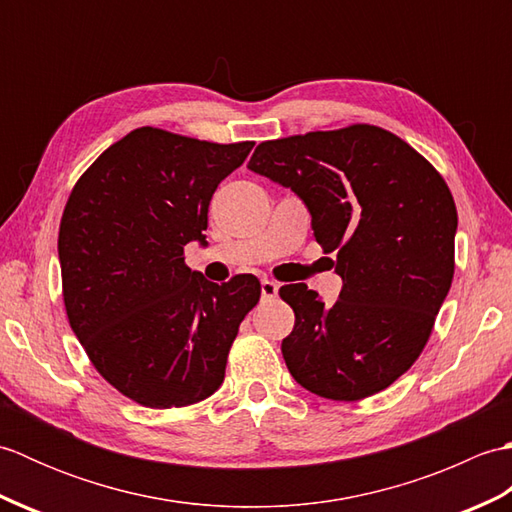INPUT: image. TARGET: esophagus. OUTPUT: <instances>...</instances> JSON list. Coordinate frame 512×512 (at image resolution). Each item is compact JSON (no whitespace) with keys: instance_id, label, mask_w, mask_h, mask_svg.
<instances>
[{"instance_id":"1","label":"esophagus","mask_w":512,"mask_h":512,"mask_svg":"<svg viewBox=\"0 0 512 512\" xmlns=\"http://www.w3.org/2000/svg\"><path fill=\"white\" fill-rule=\"evenodd\" d=\"M277 292H279V284L277 281H273V279H262V295H264V299H273V297H277Z\"/></svg>"}]
</instances>
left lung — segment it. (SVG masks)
I'll return each instance as SVG.
<instances>
[{
	"instance_id": "1",
	"label": "left lung",
	"mask_w": 512,
	"mask_h": 512,
	"mask_svg": "<svg viewBox=\"0 0 512 512\" xmlns=\"http://www.w3.org/2000/svg\"><path fill=\"white\" fill-rule=\"evenodd\" d=\"M248 169L306 202L343 279L334 306L306 284L279 288L295 310L281 341L292 378L345 402L387 389L422 354L451 288L458 211L447 182L405 140L367 123L264 140Z\"/></svg>"
}]
</instances>
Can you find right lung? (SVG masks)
Segmentation results:
<instances>
[{"label": "right lung", "mask_w": 512, "mask_h": 512, "mask_svg": "<svg viewBox=\"0 0 512 512\" xmlns=\"http://www.w3.org/2000/svg\"><path fill=\"white\" fill-rule=\"evenodd\" d=\"M253 145L138 127L85 169L65 202L59 262L70 328L96 372L138 405L209 398L239 323L262 297L255 275L217 286L184 264V246L206 244L217 184Z\"/></svg>", "instance_id": "obj_1"}]
</instances>
